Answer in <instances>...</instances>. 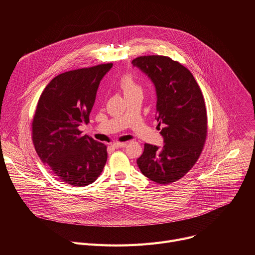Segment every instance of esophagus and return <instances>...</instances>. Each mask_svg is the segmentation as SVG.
I'll return each mask as SVG.
<instances>
[{
	"mask_svg": "<svg viewBox=\"0 0 255 255\" xmlns=\"http://www.w3.org/2000/svg\"><path fill=\"white\" fill-rule=\"evenodd\" d=\"M126 145H127V143L126 142H115L112 146L114 147V148H124V147H126Z\"/></svg>",
	"mask_w": 255,
	"mask_h": 255,
	"instance_id": "esophagus-1",
	"label": "esophagus"
}]
</instances>
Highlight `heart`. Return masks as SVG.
<instances>
[{"mask_svg": "<svg viewBox=\"0 0 255 255\" xmlns=\"http://www.w3.org/2000/svg\"><path fill=\"white\" fill-rule=\"evenodd\" d=\"M119 85H120V88H121L122 92L124 93L125 97H128V96L136 94V93H142L141 86L137 83V81L131 74L124 75L120 79Z\"/></svg>", "mask_w": 255, "mask_h": 255, "instance_id": "b5f03b06", "label": "heart"}]
</instances>
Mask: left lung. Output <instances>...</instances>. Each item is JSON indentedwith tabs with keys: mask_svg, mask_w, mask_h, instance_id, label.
<instances>
[{
	"mask_svg": "<svg viewBox=\"0 0 255 255\" xmlns=\"http://www.w3.org/2000/svg\"><path fill=\"white\" fill-rule=\"evenodd\" d=\"M132 64L154 84L157 126L164 125L162 148L145 143L137 164L154 183L168 185L192 169L204 148L208 134L204 96L192 72L168 56H139Z\"/></svg>",
	"mask_w": 255,
	"mask_h": 255,
	"instance_id": "1",
	"label": "left lung"
}]
</instances>
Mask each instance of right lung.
Instances as JSON below:
<instances>
[{
    "mask_svg": "<svg viewBox=\"0 0 255 255\" xmlns=\"http://www.w3.org/2000/svg\"><path fill=\"white\" fill-rule=\"evenodd\" d=\"M113 63L69 70L42 92L32 120V140L43 163L65 184L86 187L100 176L107 161L104 143L83 135L90 122L101 80Z\"/></svg>",
    "mask_w": 255,
    "mask_h": 255,
    "instance_id": "right-lung-1",
    "label": "right lung"
}]
</instances>
